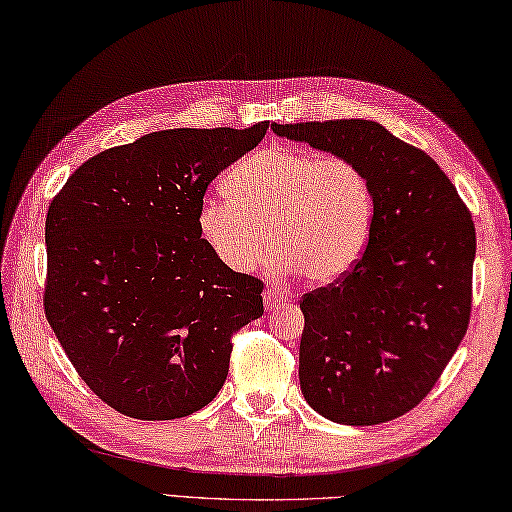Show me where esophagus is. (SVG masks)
<instances>
[{
  "mask_svg": "<svg viewBox=\"0 0 512 512\" xmlns=\"http://www.w3.org/2000/svg\"><path fill=\"white\" fill-rule=\"evenodd\" d=\"M263 302H265L267 309H274V307H278V305H283V302H287V298H285L283 294H280L278 289H265Z\"/></svg>",
  "mask_w": 512,
  "mask_h": 512,
  "instance_id": "esophagus-1",
  "label": "esophagus"
}]
</instances>
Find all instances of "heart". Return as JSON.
<instances>
[{
  "label": "heart",
  "instance_id": "heart-1",
  "mask_svg": "<svg viewBox=\"0 0 512 512\" xmlns=\"http://www.w3.org/2000/svg\"><path fill=\"white\" fill-rule=\"evenodd\" d=\"M223 190L198 205V232L238 274L263 267L271 245L280 274L329 285L367 252L375 194L356 161L271 145L234 165Z\"/></svg>",
  "mask_w": 512,
  "mask_h": 512
}]
</instances>
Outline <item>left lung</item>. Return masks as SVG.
Wrapping results in <instances>:
<instances>
[{
    "label": "left lung",
    "instance_id": "1",
    "mask_svg": "<svg viewBox=\"0 0 512 512\" xmlns=\"http://www.w3.org/2000/svg\"><path fill=\"white\" fill-rule=\"evenodd\" d=\"M274 132L356 161L375 194L360 263L300 300L302 395L338 424L395 420L431 393L468 329L471 212L429 154L380 123H274Z\"/></svg>",
    "mask_w": 512,
    "mask_h": 512
}]
</instances>
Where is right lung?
<instances>
[{
    "instance_id": "1",
    "label": "right lung",
    "mask_w": 512,
    "mask_h": 512,
    "mask_svg": "<svg viewBox=\"0 0 512 512\" xmlns=\"http://www.w3.org/2000/svg\"><path fill=\"white\" fill-rule=\"evenodd\" d=\"M267 128L145 134L79 165L50 201L48 325L114 411L174 420L203 409L227 378L234 333L263 316V280L214 256L198 205Z\"/></svg>"
}]
</instances>
